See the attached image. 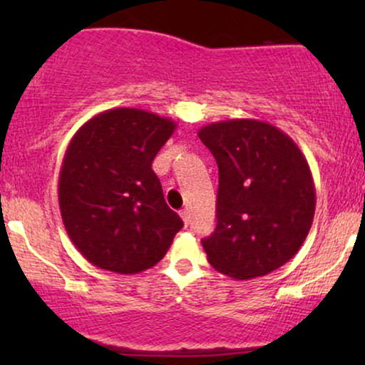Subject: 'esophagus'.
I'll return each instance as SVG.
<instances>
[{"label":"esophagus","instance_id":"34e87169","mask_svg":"<svg viewBox=\"0 0 365 365\" xmlns=\"http://www.w3.org/2000/svg\"><path fill=\"white\" fill-rule=\"evenodd\" d=\"M180 216H182L183 225H185V226L190 225V215H188V211H182V212H180Z\"/></svg>","mask_w":365,"mask_h":365}]
</instances>
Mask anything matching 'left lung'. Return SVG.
<instances>
[{"label": "left lung", "mask_w": 365, "mask_h": 365, "mask_svg": "<svg viewBox=\"0 0 365 365\" xmlns=\"http://www.w3.org/2000/svg\"><path fill=\"white\" fill-rule=\"evenodd\" d=\"M199 139L220 170L216 217L202 247L235 279L269 274L299 252L316 211V187L299 145L274 125L238 118L209 123Z\"/></svg>", "instance_id": "left-lung-1"}]
</instances>
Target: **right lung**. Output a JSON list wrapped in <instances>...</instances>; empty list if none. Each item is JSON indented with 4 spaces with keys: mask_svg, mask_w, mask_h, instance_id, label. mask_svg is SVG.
I'll use <instances>...</instances> for the list:
<instances>
[{
    "mask_svg": "<svg viewBox=\"0 0 365 365\" xmlns=\"http://www.w3.org/2000/svg\"><path fill=\"white\" fill-rule=\"evenodd\" d=\"M177 123L137 108L96 115L70 140L58 182L61 220L91 264L135 274L158 264L182 230L153 171Z\"/></svg>",
    "mask_w": 365,
    "mask_h": 365,
    "instance_id": "obj_1",
    "label": "right lung"
}]
</instances>
